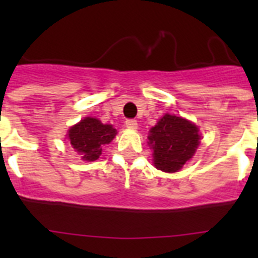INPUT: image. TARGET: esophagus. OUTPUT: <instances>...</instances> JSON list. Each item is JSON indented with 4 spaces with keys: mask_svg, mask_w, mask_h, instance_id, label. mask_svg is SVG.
I'll return each instance as SVG.
<instances>
[{
    "mask_svg": "<svg viewBox=\"0 0 258 258\" xmlns=\"http://www.w3.org/2000/svg\"><path fill=\"white\" fill-rule=\"evenodd\" d=\"M125 125H126L127 127H131V129H137L138 122H137V120H134V118H127L126 121H125Z\"/></svg>",
    "mask_w": 258,
    "mask_h": 258,
    "instance_id": "1",
    "label": "esophagus"
}]
</instances>
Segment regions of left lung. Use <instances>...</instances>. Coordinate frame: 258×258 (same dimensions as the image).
<instances>
[{
  "mask_svg": "<svg viewBox=\"0 0 258 258\" xmlns=\"http://www.w3.org/2000/svg\"><path fill=\"white\" fill-rule=\"evenodd\" d=\"M198 132V127L184 118L164 115L149 136L157 169L166 173L178 172L197 151L200 140Z\"/></svg>",
  "mask_w": 258,
  "mask_h": 258,
  "instance_id": "obj_1",
  "label": "left lung"
}]
</instances>
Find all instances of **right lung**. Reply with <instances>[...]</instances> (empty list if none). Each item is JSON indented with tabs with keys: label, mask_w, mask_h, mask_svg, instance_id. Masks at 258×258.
I'll use <instances>...</instances> for the list:
<instances>
[{
	"label": "right lung",
	"mask_w": 258,
	"mask_h": 258,
	"mask_svg": "<svg viewBox=\"0 0 258 258\" xmlns=\"http://www.w3.org/2000/svg\"><path fill=\"white\" fill-rule=\"evenodd\" d=\"M116 136L112 125H104L94 117H85L68 132V140L77 152H81L86 161H94L102 154V146L107 145Z\"/></svg>",
	"instance_id": "add662e5"
}]
</instances>
